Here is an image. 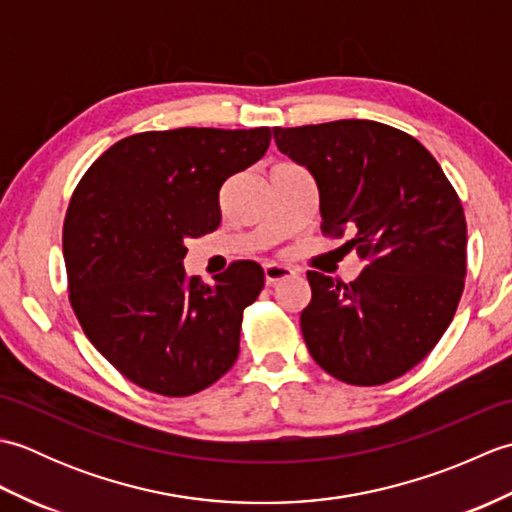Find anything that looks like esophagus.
I'll return each instance as SVG.
<instances>
[{
	"label": "esophagus",
	"mask_w": 512,
	"mask_h": 512,
	"mask_svg": "<svg viewBox=\"0 0 512 512\" xmlns=\"http://www.w3.org/2000/svg\"><path fill=\"white\" fill-rule=\"evenodd\" d=\"M264 277H266L268 286H275V284H279V281H286L290 277H295V270L288 268V266H281V264H266L264 266Z\"/></svg>",
	"instance_id": "esophagus-1"
}]
</instances>
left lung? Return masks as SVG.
I'll list each match as a JSON object with an SVG mask.
<instances>
[{"label":"left lung","instance_id":"obj_1","mask_svg":"<svg viewBox=\"0 0 512 512\" xmlns=\"http://www.w3.org/2000/svg\"><path fill=\"white\" fill-rule=\"evenodd\" d=\"M281 154L319 187L321 231L365 264L350 284L310 270L301 312L310 356L347 385L389 383L416 367L453 321L466 275V220L438 160L376 121L275 127Z\"/></svg>","mask_w":512,"mask_h":512}]
</instances>
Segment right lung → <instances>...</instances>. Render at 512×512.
<instances>
[{"label":"right lung","mask_w":512,"mask_h":512,"mask_svg":"<svg viewBox=\"0 0 512 512\" xmlns=\"http://www.w3.org/2000/svg\"><path fill=\"white\" fill-rule=\"evenodd\" d=\"M270 127H180L118 140L85 171L63 222L72 310L118 372L160 396L213 385L239 354L255 262L187 277V239L222 222V184L266 154Z\"/></svg>","instance_id":"obj_1"}]
</instances>
